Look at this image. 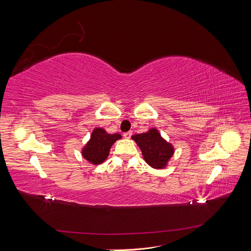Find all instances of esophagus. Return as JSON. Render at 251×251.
Returning a JSON list of instances; mask_svg holds the SVG:
<instances>
[{"label": "esophagus", "mask_w": 251, "mask_h": 251, "mask_svg": "<svg viewBox=\"0 0 251 251\" xmlns=\"http://www.w3.org/2000/svg\"><path fill=\"white\" fill-rule=\"evenodd\" d=\"M131 136H132V132H126V133H124V137L126 138V139L131 138Z\"/></svg>", "instance_id": "esophagus-1"}]
</instances>
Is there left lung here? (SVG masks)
Segmentation results:
<instances>
[{"label":"left lung","instance_id":"obj_1","mask_svg":"<svg viewBox=\"0 0 251 251\" xmlns=\"http://www.w3.org/2000/svg\"><path fill=\"white\" fill-rule=\"evenodd\" d=\"M132 139L140 148L143 159L153 169L162 170L168 166L175 150L173 144L166 141L156 127L146 133L135 134Z\"/></svg>","mask_w":251,"mask_h":251}]
</instances>
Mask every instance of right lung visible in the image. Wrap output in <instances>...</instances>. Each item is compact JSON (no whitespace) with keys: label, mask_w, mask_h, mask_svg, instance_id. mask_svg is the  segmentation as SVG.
Segmentation results:
<instances>
[{"label":"right lung","mask_w":251,"mask_h":251,"mask_svg":"<svg viewBox=\"0 0 251 251\" xmlns=\"http://www.w3.org/2000/svg\"><path fill=\"white\" fill-rule=\"evenodd\" d=\"M119 139L120 134H109L102 127H95L89 141L81 149V156L94 165L100 164L108 158L111 147Z\"/></svg>","instance_id":"right-lung-1"}]
</instances>
